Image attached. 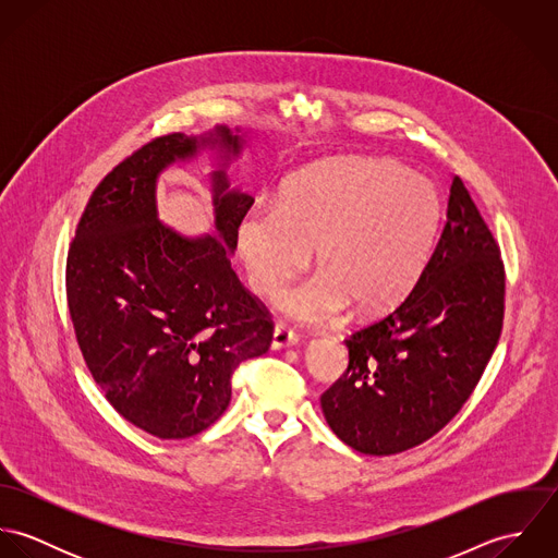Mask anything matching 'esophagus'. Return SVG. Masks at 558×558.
<instances>
[{
	"label": "esophagus",
	"mask_w": 558,
	"mask_h": 558,
	"mask_svg": "<svg viewBox=\"0 0 558 558\" xmlns=\"http://www.w3.org/2000/svg\"><path fill=\"white\" fill-rule=\"evenodd\" d=\"M299 341V337H296V332L288 326V324H283V322H277L275 324V330H272V350H281V348H290V345H294Z\"/></svg>",
	"instance_id": "esophagus-1"
}]
</instances>
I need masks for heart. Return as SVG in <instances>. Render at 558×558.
Here are the masks:
<instances>
[{
    "mask_svg": "<svg viewBox=\"0 0 558 558\" xmlns=\"http://www.w3.org/2000/svg\"><path fill=\"white\" fill-rule=\"evenodd\" d=\"M438 215L436 186L416 171L393 160H324L286 184L279 206H251L236 242L259 296L305 270L316 246L318 272L277 305L292 318L324 322L348 303L361 314L398 303L425 262Z\"/></svg>",
    "mask_w": 558,
    "mask_h": 558,
    "instance_id": "b5f03b06",
    "label": "heart"
}]
</instances>
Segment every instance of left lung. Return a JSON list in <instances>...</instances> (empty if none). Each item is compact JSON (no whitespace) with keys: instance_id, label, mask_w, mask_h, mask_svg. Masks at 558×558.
Returning <instances> with one entry per match:
<instances>
[{"instance_id":"obj_1","label":"left lung","mask_w":558,"mask_h":558,"mask_svg":"<svg viewBox=\"0 0 558 558\" xmlns=\"http://www.w3.org/2000/svg\"><path fill=\"white\" fill-rule=\"evenodd\" d=\"M502 318L500 246L456 175L442 232L414 288L345 337L348 369L319 398L326 423L369 456L425 442L475 391Z\"/></svg>"}]
</instances>
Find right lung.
I'll list each match as a JSON object with an SVG mask.
<instances>
[{
	"instance_id": "right-lung-1",
	"label": "right lung",
	"mask_w": 558,
	"mask_h": 558,
	"mask_svg": "<svg viewBox=\"0 0 558 558\" xmlns=\"http://www.w3.org/2000/svg\"><path fill=\"white\" fill-rule=\"evenodd\" d=\"M169 133L120 160L92 191L66 257V299L83 361L107 401L140 429L189 438L232 398V376L272 341V316L240 283L228 251L253 206L215 171L219 239L189 240L157 221L155 182L199 144L239 155V135Z\"/></svg>"
}]
</instances>
